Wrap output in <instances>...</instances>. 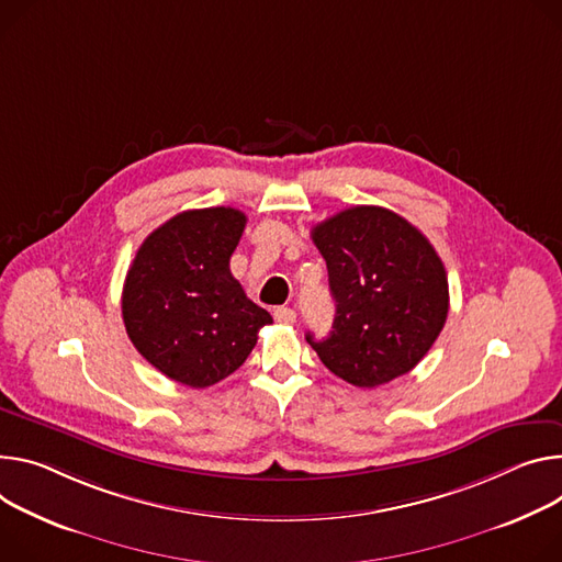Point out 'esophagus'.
<instances>
[{"instance_id":"1","label":"esophagus","mask_w":562,"mask_h":562,"mask_svg":"<svg viewBox=\"0 0 562 562\" xmlns=\"http://www.w3.org/2000/svg\"><path fill=\"white\" fill-rule=\"evenodd\" d=\"M273 318H276V323H280V325H293V323H295V312H293L291 307H278V310L273 312Z\"/></svg>"}]
</instances>
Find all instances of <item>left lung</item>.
I'll use <instances>...</instances> for the list:
<instances>
[{
	"mask_svg": "<svg viewBox=\"0 0 562 562\" xmlns=\"http://www.w3.org/2000/svg\"><path fill=\"white\" fill-rule=\"evenodd\" d=\"M312 239L327 262L336 316L327 338L307 342L329 372L376 387L411 372L443 329V262L401 215L353 206L316 224Z\"/></svg>",
	"mask_w": 562,
	"mask_h": 562,
	"instance_id": "8db88e82",
	"label": "left lung"
}]
</instances>
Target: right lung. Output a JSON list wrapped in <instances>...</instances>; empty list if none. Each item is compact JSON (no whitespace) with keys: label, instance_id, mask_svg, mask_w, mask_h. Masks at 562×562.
<instances>
[{"label":"right lung","instance_id":"1","mask_svg":"<svg viewBox=\"0 0 562 562\" xmlns=\"http://www.w3.org/2000/svg\"><path fill=\"white\" fill-rule=\"evenodd\" d=\"M246 215L235 209L186 211L151 231L123 284V323L143 359L188 387L233 374L271 325L231 273Z\"/></svg>","mask_w":562,"mask_h":562}]
</instances>
